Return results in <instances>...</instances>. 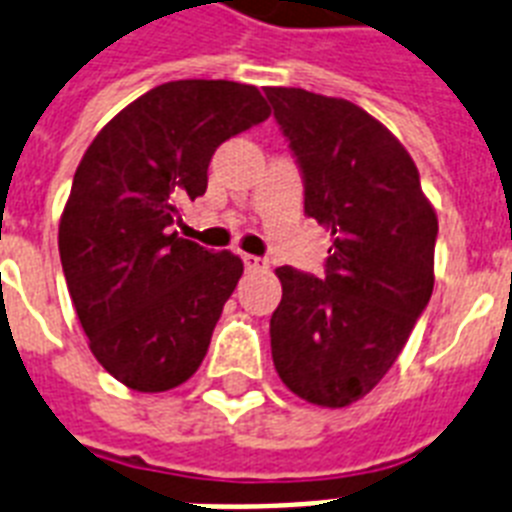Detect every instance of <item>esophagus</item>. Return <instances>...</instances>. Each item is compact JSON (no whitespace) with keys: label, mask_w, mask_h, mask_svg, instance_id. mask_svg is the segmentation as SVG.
Here are the masks:
<instances>
[{"label":"esophagus","mask_w":512,"mask_h":512,"mask_svg":"<svg viewBox=\"0 0 512 512\" xmlns=\"http://www.w3.org/2000/svg\"><path fill=\"white\" fill-rule=\"evenodd\" d=\"M242 260H244V268H247L249 273L268 268V260H263V257H257V255H242Z\"/></svg>","instance_id":"34e87169"}]
</instances>
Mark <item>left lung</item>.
I'll use <instances>...</instances> for the list:
<instances>
[{"label":"left lung","instance_id":"obj_1","mask_svg":"<svg viewBox=\"0 0 512 512\" xmlns=\"http://www.w3.org/2000/svg\"><path fill=\"white\" fill-rule=\"evenodd\" d=\"M305 184V215L334 236L326 276L276 270L270 318L278 376L297 397L347 407L371 392L434 292L439 223L413 157L347 99L268 86Z\"/></svg>","mask_w":512,"mask_h":512}]
</instances>
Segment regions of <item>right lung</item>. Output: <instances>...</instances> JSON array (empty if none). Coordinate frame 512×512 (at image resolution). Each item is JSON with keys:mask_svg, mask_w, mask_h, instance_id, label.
Instances as JSON below:
<instances>
[{"mask_svg": "<svg viewBox=\"0 0 512 512\" xmlns=\"http://www.w3.org/2000/svg\"><path fill=\"white\" fill-rule=\"evenodd\" d=\"M268 115L247 83L170 81L86 149L60 218L62 273L91 352L128 389L168 392L205 360L244 263L170 226L205 194L215 149Z\"/></svg>", "mask_w": 512, "mask_h": 512, "instance_id": "add662e5", "label": "right lung"}]
</instances>
